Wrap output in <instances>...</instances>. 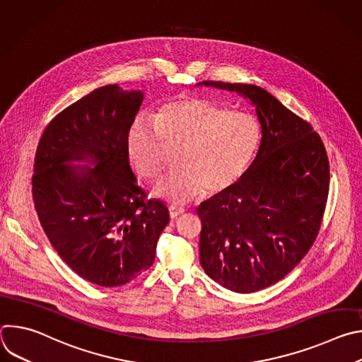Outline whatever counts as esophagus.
I'll return each instance as SVG.
<instances>
[{
    "label": "esophagus",
    "mask_w": 362,
    "mask_h": 362,
    "mask_svg": "<svg viewBox=\"0 0 362 362\" xmlns=\"http://www.w3.org/2000/svg\"><path fill=\"white\" fill-rule=\"evenodd\" d=\"M183 212H185V209H182V208H176V206H169L170 219H176V218L180 216Z\"/></svg>",
    "instance_id": "34e87169"
}]
</instances>
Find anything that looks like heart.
<instances>
[{"label": "heart", "instance_id": "1", "mask_svg": "<svg viewBox=\"0 0 362 362\" xmlns=\"http://www.w3.org/2000/svg\"><path fill=\"white\" fill-rule=\"evenodd\" d=\"M262 127L253 115L222 103L186 97L163 103L154 117L139 115L126 134L127 158L144 180H158L168 168V147L180 148L179 169L154 194L187 203L203 190L219 194L235 186L259 150Z\"/></svg>", "mask_w": 362, "mask_h": 362}]
</instances>
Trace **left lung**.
Returning <instances> with one entry per match:
<instances>
[{
  "label": "left lung",
  "mask_w": 362,
  "mask_h": 362,
  "mask_svg": "<svg viewBox=\"0 0 362 362\" xmlns=\"http://www.w3.org/2000/svg\"><path fill=\"white\" fill-rule=\"evenodd\" d=\"M202 84L250 100L262 127L259 150L242 179L197 208L202 268L223 288L250 293L285 278L315 242L329 190L328 156L311 124L267 90Z\"/></svg>",
  "instance_id": "left-lung-1"
}]
</instances>
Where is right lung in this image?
I'll use <instances>...</instances> for the list:
<instances>
[{"label": "right lung", "instance_id": "right-lung-1", "mask_svg": "<svg viewBox=\"0 0 362 362\" xmlns=\"http://www.w3.org/2000/svg\"><path fill=\"white\" fill-rule=\"evenodd\" d=\"M143 98L117 84L91 91L48 123L34 159L33 199L48 240L77 275L105 288L153 265L170 221L163 202L146 200L129 165L126 134Z\"/></svg>", "mask_w": 362, "mask_h": 362}]
</instances>
